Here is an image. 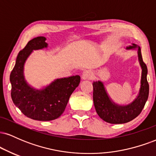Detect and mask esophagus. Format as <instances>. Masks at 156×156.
<instances>
[{"label":"esophagus","instance_id":"1","mask_svg":"<svg viewBox=\"0 0 156 156\" xmlns=\"http://www.w3.org/2000/svg\"><path fill=\"white\" fill-rule=\"evenodd\" d=\"M92 78H93L92 73L89 70L84 71L81 76V78L83 80H90V79H92Z\"/></svg>","mask_w":156,"mask_h":156}]
</instances>
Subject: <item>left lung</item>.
Masks as SVG:
<instances>
[{
  "label": "left lung",
  "instance_id": "left-lung-1",
  "mask_svg": "<svg viewBox=\"0 0 156 156\" xmlns=\"http://www.w3.org/2000/svg\"><path fill=\"white\" fill-rule=\"evenodd\" d=\"M126 49H137L138 58L141 67V86L136 98L128 105H118L108 96L103 82L98 80L92 83L93 101L97 114L102 119L111 124H122L135 119L142 111L149 95V84L147 80V67L142 60L141 48L136 44H132Z\"/></svg>",
  "mask_w": 156,
  "mask_h": 156
}]
</instances>
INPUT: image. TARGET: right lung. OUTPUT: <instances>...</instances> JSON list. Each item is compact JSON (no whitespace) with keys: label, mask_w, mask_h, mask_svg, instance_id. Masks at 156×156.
Wrapping results in <instances>:
<instances>
[{"label":"right lung","mask_w":156,"mask_h":156,"mask_svg":"<svg viewBox=\"0 0 156 156\" xmlns=\"http://www.w3.org/2000/svg\"><path fill=\"white\" fill-rule=\"evenodd\" d=\"M45 40L44 37L30 40L19 52L10 74L11 96L14 104L27 117L39 121H51L59 117L80 81L79 76L58 78L42 89H36L27 83L23 73L26 61L33 51L48 47Z\"/></svg>","instance_id":"add662e5"}]
</instances>
